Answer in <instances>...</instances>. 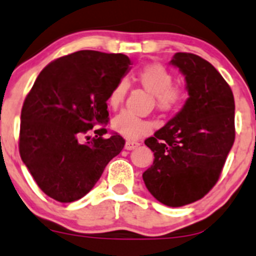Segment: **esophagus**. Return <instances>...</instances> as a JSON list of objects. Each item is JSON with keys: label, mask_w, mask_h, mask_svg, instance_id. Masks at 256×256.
I'll use <instances>...</instances> for the list:
<instances>
[{"label": "esophagus", "mask_w": 256, "mask_h": 256, "mask_svg": "<svg viewBox=\"0 0 256 256\" xmlns=\"http://www.w3.org/2000/svg\"><path fill=\"white\" fill-rule=\"evenodd\" d=\"M140 145V142H138V141H126L125 142V148L126 150H134V148H136L138 146Z\"/></svg>", "instance_id": "esophagus-1"}]
</instances>
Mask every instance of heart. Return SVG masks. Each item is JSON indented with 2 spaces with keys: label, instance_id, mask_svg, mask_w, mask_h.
Masks as SVG:
<instances>
[{
  "label": "heart",
  "instance_id": "heart-1",
  "mask_svg": "<svg viewBox=\"0 0 256 256\" xmlns=\"http://www.w3.org/2000/svg\"><path fill=\"white\" fill-rule=\"evenodd\" d=\"M134 81L144 90L152 94L156 108L162 114H172L182 105L185 92L180 86L174 85V76L161 64H148L134 75ZM128 91V84L120 81L108 95V104L112 110H118L124 102ZM111 128L118 135L135 140L151 131V122L135 118L128 112L115 116L111 121Z\"/></svg>",
  "mask_w": 256,
  "mask_h": 256
}]
</instances>
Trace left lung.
<instances>
[{
  "mask_svg": "<svg viewBox=\"0 0 256 256\" xmlns=\"http://www.w3.org/2000/svg\"><path fill=\"white\" fill-rule=\"evenodd\" d=\"M171 64L185 75L188 98L145 145L154 162L142 174L151 195L171 208L191 204L214 188L235 140L234 95L206 60L178 52Z\"/></svg>",
  "mask_w": 256,
  "mask_h": 256,
  "instance_id": "left-lung-1",
  "label": "left lung"
}]
</instances>
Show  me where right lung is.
Listing matches in <instances>:
<instances>
[{
  "label": "right lung",
  "instance_id": "obj_1",
  "mask_svg": "<svg viewBox=\"0 0 256 256\" xmlns=\"http://www.w3.org/2000/svg\"><path fill=\"white\" fill-rule=\"evenodd\" d=\"M130 65L126 54L82 50L50 62L37 76L22 106L18 148L47 196L60 202L81 199L121 152L120 135L104 138L106 101ZM98 123L96 138L81 143Z\"/></svg>",
  "mask_w": 256,
  "mask_h": 256
}]
</instances>
